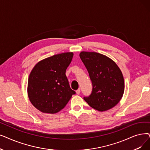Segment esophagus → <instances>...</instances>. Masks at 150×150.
Here are the masks:
<instances>
[{
  "label": "esophagus",
  "instance_id": "obj_1",
  "mask_svg": "<svg viewBox=\"0 0 150 150\" xmlns=\"http://www.w3.org/2000/svg\"><path fill=\"white\" fill-rule=\"evenodd\" d=\"M76 93L77 94H80V89H77V90L76 91Z\"/></svg>",
  "mask_w": 150,
  "mask_h": 150
}]
</instances>
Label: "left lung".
Wrapping results in <instances>:
<instances>
[{"label":"left lung","mask_w":150,"mask_h":150,"mask_svg":"<svg viewBox=\"0 0 150 150\" xmlns=\"http://www.w3.org/2000/svg\"><path fill=\"white\" fill-rule=\"evenodd\" d=\"M80 57L93 84L92 93L84 100L99 112L111 109L119 103L125 91L120 69L110 58L96 52L82 51Z\"/></svg>","instance_id":"8db88e82"}]
</instances>
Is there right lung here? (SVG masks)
<instances>
[{"instance_id":"obj_1","label":"right lung","mask_w":150,"mask_h":150,"mask_svg":"<svg viewBox=\"0 0 150 150\" xmlns=\"http://www.w3.org/2000/svg\"><path fill=\"white\" fill-rule=\"evenodd\" d=\"M73 56L71 52L54 55L38 62L32 70L28 79V97L40 112H59L75 94L66 75Z\"/></svg>"}]
</instances>
